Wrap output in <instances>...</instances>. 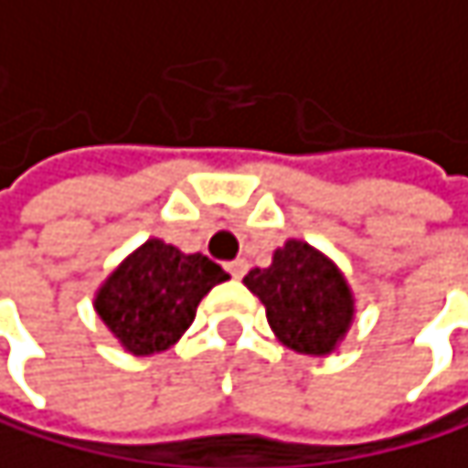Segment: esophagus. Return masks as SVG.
<instances>
[{"mask_svg": "<svg viewBox=\"0 0 468 468\" xmlns=\"http://www.w3.org/2000/svg\"><path fill=\"white\" fill-rule=\"evenodd\" d=\"M227 271H229V277H232V280H241V277L250 271V263H247L244 258H239V261L227 263Z\"/></svg>", "mask_w": 468, "mask_h": 468, "instance_id": "obj_1", "label": "esophagus"}]
</instances>
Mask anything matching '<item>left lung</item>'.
Masks as SVG:
<instances>
[{
  "label": "left lung",
  "instance_id": "obj_1",
  "mask_svg": "<svg viewBox=\"0 0 468 468\" xmlns=\"http://www.w3.org/2000/svg\"><path fill=\"white\" fill-rule=\"evenodd\" d=\"M244 285L263 302L274 337L296 354H335L356 313L354 291L337 263L307 241L288 239L269 269H252Z\"/></svg>",
  "mask_w": 468,
  "mask_h": 468
}]
</instances>
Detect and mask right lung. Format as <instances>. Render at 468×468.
<instances>
[{"instance_id": "right-lung-1", "label": "right lung", "mask_w": 468, "mask_h": 468, "mask_svg": "<svg viewBox=\"0 0 468 468\" xmlns=\"http://www.w3.org/2000/svg\"><path fill=\"white\" fill-rule=\"evenodd\" d=\"M224 280L229 274L210 258L147 239L103 280L92 304L128 354L150 356L183 337L202 296Z\"/></svg>"}]
</instances>
